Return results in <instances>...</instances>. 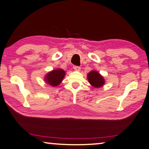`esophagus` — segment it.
I'll return each instance as SVG.
<instances>
[{"label":"esophagus","mask_w":149,"mask_h":149,"mask_svg":"<svg viewBox=\"0 0 149 149\" xmlns=\"http://www.w3.org/2000/svg\"><path fill=\"white\" fill-rule=\"evenodd\" d=\"M73 68H74V70H75L79 71V70H80V69H81V67L78 66H73Z\"/></svg>","instance_id":"1"}]
</instances>
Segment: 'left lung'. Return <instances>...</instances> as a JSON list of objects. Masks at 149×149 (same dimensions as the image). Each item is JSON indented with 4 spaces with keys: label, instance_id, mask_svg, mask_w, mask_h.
<instances>
[{
    "label": "left lung",
    "instance_id": "obj_1",
    "mask_svg": "<svg viewBox=\"0 0 149 149\" xmlns=\"http://www.w3.org/2000/svg\"><path fill=\"white\" fill-rule=\"evenodd\" d=\"M87 79H88L89 83L96 88L102 87L104 83L103 77L97 71L95 70L89 72V74H87Z\"/></svg>",
    "mask_w": 149,
    "mask_h": 149
}]
</instances>
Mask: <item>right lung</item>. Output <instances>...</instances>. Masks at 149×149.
I'll use <instances>...</instances> for the list:
<instances>
[{
    "label": "right lung",
    "mask_w": 149,
    "mask_h": 149,
    "mask_svg": "<svg viewBox=\"0 0 149 149\" xmlns=\"http://www.w3.org/2000/svg\"><path fill=\"white\" fill-rule=\"evenodd\" d=\"M64 76V70L62 69H57L48 73L45 77V81L52 86H57L62 82Z\"/></svg>",
    "instance_id": "add662e5"
}]
</instances>
